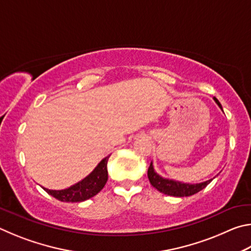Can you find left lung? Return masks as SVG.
I'll return each mask as SVG.
<instances>
[{"instance_id": "8db88e82", "label": "left lung", "mask_w": 251, "mask_h": 251, "mask_svg": "<svg viewBox=\"0 0 251 251\" xmlns=\"http://www.w3.org/2000/svg\"><path fill=\"white\" fill-rule=\"evenodd\" d=\"M214 100L217 103L220 109L223 110L222 104L219 103V100L216 99V97H214ZM147 176H148V179H150V181H151V186L155 187L158 192L163 193L165 195H168V196H174V197L192 196V195H195L198 192H201V189L205 188V187L212 180V179H209V180H206L203 182H199V184H186V182L167 179V178L159 176L158 174L155 172L154 166H152V163H151L150 167H148Z\"/></svg>"}]
</instances>
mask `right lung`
Wrapping results in <instances>:
<instances>
[{
    "instance_id": "1",
    "label": "right lung",
    "mask_w": 251,
    "mask_h": 251,
    "mask_svg": "<svg viewBox=\"0 0 251 251\" xmlns=\"http://www.w3.org/2000/svg\"><path fill=\"white\" fill-rule=\"evenodd\" d=\"M109 156L105 157L104 159L100 161V164L95 167L90 175L86 176L75 185L62 190H52L44 188L46 193L50 196L55 197L58 201L65 202H80L87 201L95 195L99 194L107 181L108 173H107V160Z\"/></svg>"
}]
</instances>
